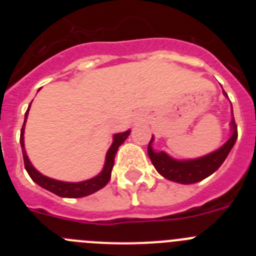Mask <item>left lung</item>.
I'll return each instance as SVG.
<instances>
[{
	"instance_id": "left-lung-1",
	"label": "left lung",
	"mask_w": 256,
	"mask_h": 256,
	"mask_svg": "<svg viewBox=\"0 0 256 256\" xmlns=\"http://www.w3.org/2000/svg\"><path fill=\"white\" fill-rule=\"evenodd\" d=\"M224 94L227 96L226 92ZM230 126H232L234 133L230 136V138L219 150L214 151V152L209 154L204 158H200V159L186 160V162H178V160L172 159L162 151L155 152L151 148V142H152V138H151L148 148L151 162L154 164L156 170L159 172L162 177L169 180L183 183V184L200 182V180L209 177L210 174L214 173L223 164L230 151L234 148V142L237 140V126L236 122H234V118H232Z\"/></svg>"
}]
</instances>
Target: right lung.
I'll use <instances>...</instances> for the list:
<instances>
[{"mask_svg":"<svg viewBox=\"0 0 256 256\" xmlns=\"http://www.w3.org/2000/svg\"><path fill=\"white\" fill-rule=\"evenodd\" d=\"M30 106V105H29ZM29 108L26 112V120L22 126V132H20V144H22V159H24V166H26V172L30 176V178L34 180L37 184L40 187L48 190V191L54 192L55 195L61 196V198H84V196L91 195L94 192L98 191L102 187L108 184L112 177V170L114 166V159L115 154H116L118 148L126 140V137L130 136V130H126L124 133H118L114 136V142H112V148H108V154H106V162L104 170L101 172L97 177L92 178V180H84V182H78V183H69V182H60V180H51L48 177H44L40 172L34 169V166L30 164L28 156H26V148H24V126H26V118H28Z\"/></svg>","mask_w":256,"mask_h":256,"instance_id":"1","label":"right lung"}]
</instances>
